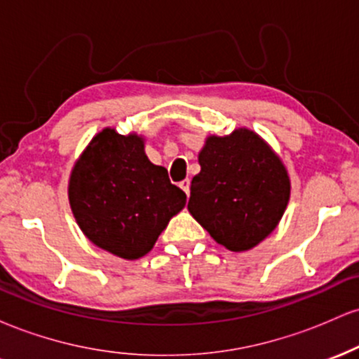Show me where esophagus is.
<instances>
[{"label":"esophagus","instance_id":"esophagus-1","mask_svg":"<svg viewBox=\"0 0 359 359\" xmlns=\"http://www.w3.org/2000/svg\"><path fill=\"white\" fill-rule=\"evenodd\" d=\"M180 185V189H182V191L187 194V197H189V194H191V180L189 179H185V180H182V182L179 184Z\"/></svg>","mask_w":359,"mask_h":359}]
</instances>
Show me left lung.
<instances>
[{
	"label": "left lung",
	"mask_w": 359,
	"mask_h": 359,
	"mask_svg": "<svg viewBox=\"0 0 359 359\" xmlns=\"http://www.w3.org/2000/svg\"><path fill=\"white\" fill-rule=\"evenodd\" d=\"M199 163L187 209L214 241L246 251L277 228L290 199V179L265 140L246 128L212 135Z\"/></svg>",
	"instance_id": "obj_1"
}]
</instances>
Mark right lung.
I'll return each mask as SVG.
<instances>
[{
  "label": "right lung",
  "instance_id": "obj_1",
  "mask_svg": "<svg viewBox=\"0 0 359 359\" xmlns=\"http://www.w3.org/2000/svg\"><path fill=\"white\" fill-rule=\"evenodd\" d=\"M145 140L104 128L72 168L69 203L82 233L100 248L138 259L185 205L167 168L145 155Z\"/></svg>",
  "mask_w": 359,
  "mask_h": 359
}]
</instances>
